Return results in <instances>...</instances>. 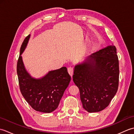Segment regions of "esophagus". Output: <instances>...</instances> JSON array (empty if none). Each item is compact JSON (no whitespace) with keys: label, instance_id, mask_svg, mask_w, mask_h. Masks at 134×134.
<instances>
[{"label":"esophagus","instance_id":"esophagus-1","mask_svg":"<svg viewBox=\"0 0 134 134\" xmlns=\"http://www.w3.org/2000/svg\"><path fill=\"white\" fill-rule=\"evenodd\" d=\"M67 70H68V72L69 73V74L72 76L73 75V72H74L73 68L72 67H69L67 68Z\"/></svg>","mask_w":134,"mask_h":134}]
</instances>
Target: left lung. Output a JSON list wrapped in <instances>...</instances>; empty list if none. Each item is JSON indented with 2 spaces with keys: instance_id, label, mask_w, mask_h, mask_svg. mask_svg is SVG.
Segmentation results:
<instances>
[{
  "instance_id": "1",
  "label": "left lung",
  "mask_w": 134,
  "mask_h": 134,
  "mask_svg": "<svg viewBox=\"0 0 134 134\" xmlns=\"http://www.w3.org/2000/svg\"><path fill=\"white\" fill-rule=\"evenodd\" d=\"M72 78L79 89L84 109L89 113L104 110L119 86V60L115 46L109 45L76 65Z\"/></svg>"
}]
</instances>
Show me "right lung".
Wrapping results in <instances>:
<instances>
[{"label":"right lung","instance_id":"add662e5","mask_svg":"<svg viewBox=\"0 0 134 134\" xmlns=\"http://www.w3.org/2000/svg\"><path fill=\"white\" fill-rule=\"evenodd\" d=\"M30 35L22 42L17 62L19 89L25 100L33 109L43 113H51L58 107L60 101L71 81L67 68L51 71L39 79L30 76L24 66L21 55L26 47Z\"/></svg>","mask_w":134,"mask_h":134}]
</instances>
